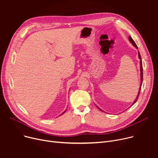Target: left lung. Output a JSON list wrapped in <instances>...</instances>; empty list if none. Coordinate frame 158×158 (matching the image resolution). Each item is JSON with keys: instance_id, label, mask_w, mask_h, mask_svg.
<instances>
[{"instance_id": "left-lung-1", "label": "left lung", "mask_w": 158, "mask_h": 158, "mask_svg": "<svg viewBox=\"0 0 158 158\" xmlns=\"http://www.w3.org/2000/svg\"><path fill=\"white\" fill-rule=\"evenodd\" d=\"M129 41L132 44V45H133L134 47H135L137 49H138V47H137V45H136V43L135 42V41L132 39V38L131 37V36H129ZM138 57H139V59L140 60V61H139V64H140V75H141V83H140V86H139V92H138V95H137V97H136V99H135V101L133 102V103L132 104V105L131 106H132V105H133L134 104H135L136 102V101H137V100H138V97H139V93H140V89H141V86H142V82H143V66H142V58H141V56H140V54H139V51H138ZM101 111H102V110H101V109H100L99 108V107L97 106H96Z\"/></svg>"}]
</instances>
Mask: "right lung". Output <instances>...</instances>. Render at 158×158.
<instances>
[{"instance_id": "add662e5", "label": "right lung", "mask_w": 158, "mask_h": 158, "mask_svg": "<svg viewBox=\"0 0 158 158\" xmlns=\"http://www.w3.org/2000/svg\"><path fill=\"white\" fill-rule=\"evenodd\" d=\"M65 112H66V111H64V112H63L62 114H63V113H65ZM60 115H61V114H60Z\"/></svg>"}]
</instances>
